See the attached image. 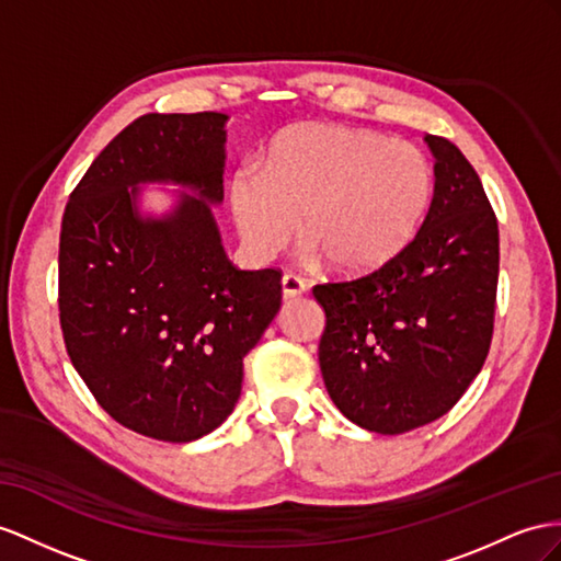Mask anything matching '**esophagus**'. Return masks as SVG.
<instances>
[{"label":"esophagus","mask_w":561,"mask_h":561,"mask_svg":"<svg viewBox=\"0 0 561 561\" xmlns=\"http://www.w3.org/2000/svg\"><path fill=\"white\" fill-rule=\"evenodd\" d=\"M308 284L300 279L298 275H294V272H286V275L282 277V291H284V298H296L300 294H306Z\"/></svg>","instance_id":"esophagus-1"}]
</instances>
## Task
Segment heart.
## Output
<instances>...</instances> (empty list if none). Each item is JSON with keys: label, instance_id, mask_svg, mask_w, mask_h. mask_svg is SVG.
Wrapping results in <instances>:
<instances>
[{"label": "heart", "instance_id": "1", "mask_svg": "<svg viewBox=\"0 0 561 561\" xmlns=\"http://www.w3.org/2000/svg\"><path fill=\"white\" fill-rule=\"evenodd\" d=\"M434 194L422 149L346 125H304L270 144L265 163L243 161L229 178V206L243 247L275 257L298 227L310 261L341 272L393 257L420 227Z\"/></svg>", "mask_w": 561, "mask_h": 561}]
</instances>
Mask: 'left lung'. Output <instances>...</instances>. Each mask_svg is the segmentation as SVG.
<instances>
[{
    "label": "left lung",
    "instance_id": "left-lung-1",
    "mask_svg": "<svg viewBox=\"0 0 561 561\" xmlns=\"http://www.w3.org/2000/svg\"><path fill=\"white\" fill-rule=\"evenodd\" d=\"M424 139L436 184L417 234L367 275L312 286L327 314V391L351 422L386 436L453 410L485 363L495 322L500 237L491 201L453 141Z\"/></svg>",
    "mask_w": 561,
    "mask_h": 561
}]
</instances>
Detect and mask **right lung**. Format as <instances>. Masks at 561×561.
<instances>
[{
	"mask_svg": "<svg viewBox=\"0 0 561 561\" xmlns=\"http://www.w3.org/2000/svg\"><path fill=\"white\" fill-rule=\"evenodd\" d=\"M225 123L215 111L137 118L94 158L61 222L70 363L113 420L156 440L190 443L229 417L243 357L282 304V272L234 267L213 220ZM139 181H178L199 196L183 195L161 221L139 219Z\"/></svg>",
	"mask_w": 561,
	"mask_h": 561,
	"instance_id": "add662e5",
	"label": "right lung"
}]
</instances>
